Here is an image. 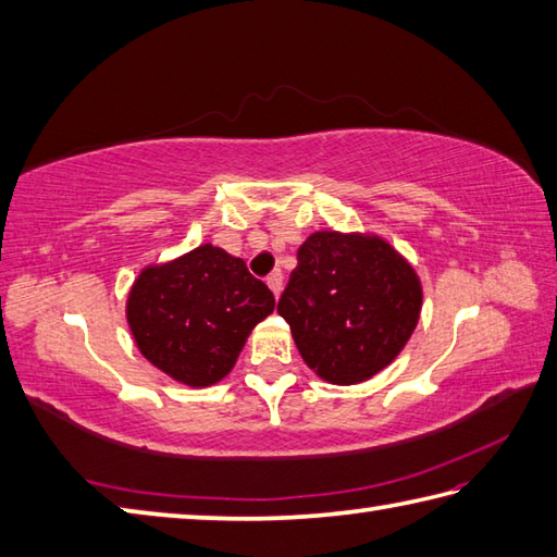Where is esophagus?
I'll use <instances>...</instances> for the list:
<instances>
[{"label": "esophagus", "instance_id": "1", "mask_svg": "<svg viewBox=\"0 0 557 557\" xmlns=\"http://www.w3.org/2000/svg\"><path fill=\"white\" fill-rule=\"evenodd\" d=\"M265 282H268V287L272 289V294H275V297H280V292H282V272L280 270L270 272V275L265 277Z\"/></svg>", "mask_w": 557, "mask_h": 557}]
</instances>
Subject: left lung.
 Returning a JSON list of instances; mask_svg holds the SVG:
<instances>
[{
  "label": "left lung",
  "instance_id": "left-lung-1",
  "mask_svg": "<svg viewBox=\"0 0 557 557\" xmlns=\"http://www.w3.org/2000/svg\"><path fill=\"white\" fill-rule=\"evenodd\" d=\"M277 301L315 374L350 386L372 379L406 347L422 287L406 258L376 236L315 232Z\"/></svg>",
  "mask_w": 557,
  "mask_h": 557
}]
</instances>
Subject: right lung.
<instances>
[{
	"instance_id": "1",
	"label": "right lung",
	"mask_w": 557,
	"mask_h": 557,
	"mask_svg": "<svg viewBox=\"0 0 557 557\" xmlns=\"http://www.w3.org/2000/svg\"><path fill=\"white\" fill-rule=\"evenodd\" d=\"M272 309L275 297L242 258L205 244L141 272L127 323L139 352L163 374L210 386L232 372L246 337Z\"/></svg>"
}]
</instances>
